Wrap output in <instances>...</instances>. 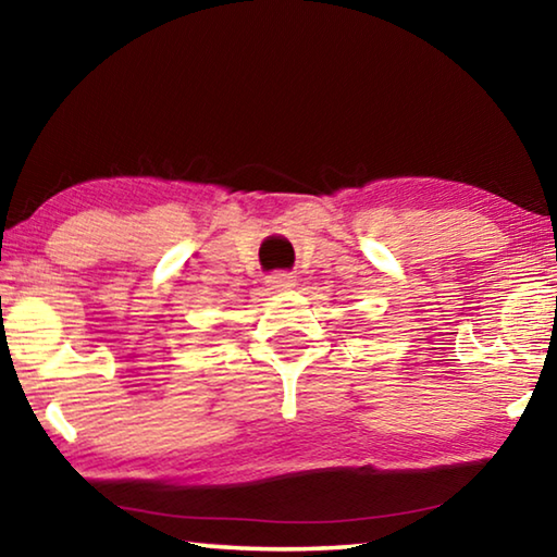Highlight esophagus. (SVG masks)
Returning <instances> with one entry per match:
<instances>
[{
  "mask_svg": "<svg viewBox=\"0 0 557 557\" xmlns=\"http://www.w3.org/2000/svg\"><path fill=\"white\" fill-rule=\"evenodd\" d=\"M265 282H268V289L272 292H287L295 287V277H292L289 272H275V275H270Z\"/></svg>",
  "mask_w": 557,
  "mask_h": 557,
  "instance_id": "esophagus-1",
  "label": "esophagus"
}]
</instances>
